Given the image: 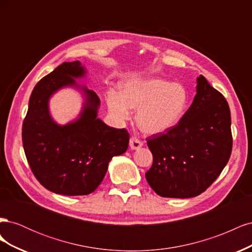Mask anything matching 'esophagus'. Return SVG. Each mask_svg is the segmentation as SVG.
<instances>
[{
  "instance_id": "1",
  "label": "esophagus",
  "mask_w": 252,
  "mask_h": 252,
  "mask_svg": "<svg viewBox=\"0 0 252 252\" xmlns=\"http://www.w3.org/2000/svg\"><path fill=\"white\" fill-rule=\"evenodd\" d=\"M129 146H130L132 150H136L143 146V143L139 139H136L135 136H132L130 141H129Z\"/></svg>"
}]
</instances>
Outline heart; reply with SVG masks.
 <instances>
[{
	"instance_id": "obj_1",
	"label": "heart",
	"mask_w": 252,
	"mask_h": 252,
	"mask_svg": "<svg viewBox=\"0 0 252 252\" xmlns=\"http://www.w3.org/2000/svg\"><path fill=\"white\" fill-rule=\"evenodd\" d=\"M110 112L120 121L130 118V108L139 109L136 123L150 135L169 131L184 117L189 105L187 89L179 83L164 79L129 81L121 87L120 94L109 93Z\"/></svg>"
}]
</instances>
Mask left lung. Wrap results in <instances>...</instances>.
Masks as SVG:
<instances>
[{"mask_svg":"<svg viewBox=\"0 0 252 252\" xmlns=\"http://www.w3.org/2000/svg\"><path fill=\"white\" fill-rule=\"evenodd\" d=\"M184 117L169 131L147 139L154 163L145 177L156 193L187 199L201 194L224 169L232 150L230 109L203 75Z\"/></svg>","mask_w":252,"mask_h":252,"instance_id":"8db88e82","label":"left lung"}]
</instances>
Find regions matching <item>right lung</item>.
<instances>
[{
    "instance_id": "1",
    "label": "right lung",
    "mask_w": 252,
    "mask_h": 252,
    "mask_svg": "<svg viewBox=\"0 0 252 252\" xmlns=\"http://www.w3.org/2000/svg\"><path fill=\"white\" fill-rule=\"evenodd\" d=\"M86 69L79 61L64 62L36 84L23 122L22 140L28 164L36 180L50 191L86 195L101 184L108 164L128 148L129 133L97 119L100 98L74 79ZM64 87L80 89L84 95L79 118L59 126L50 116L49 98Z\"/></svg>"
}]
</instances>
